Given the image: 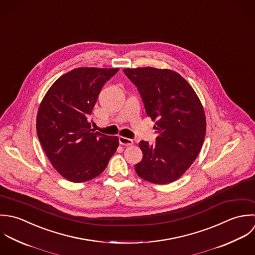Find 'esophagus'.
<instances>
[{"instance_id":"1","label":"esophagus","mask_w":255,"mask_h":255,"mask_svg":"<svg viewBox=\"0 0 255 255\" xmlns=\"http://www.w3.org/2000/svg\"><path fill=\"white\" fill-rule=\"evenodd\" d=\"M119 143H120L121 145H123V146H132V145L134 144L133 140H131V139H129V138L122 137V136L119 137Z\"/></svg>"}]
</instances>
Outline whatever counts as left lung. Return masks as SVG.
<instances>
[{
    "instance_id": "1",
    "label": "left lung",
    "mask_w": 255,
    "mask_h": 255,
    "mask_svg": "<svg viewBox=\"0 0 255 255\" xmlns=\"http://www.w3.org/2000/svg\"><path fill=\"white\" fill-rule=\"evenodd\" d=\"M137 87L147 114L155 120V143L141 141L137 174L154 184L178 179L193 163L203 145L206 117L198 96L178 73L152 67L124 69Z\"/></svg>"
}]
</instances>
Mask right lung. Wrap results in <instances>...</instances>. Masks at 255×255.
<instances>
[{
  "mask_svg": "<svg viewBox=\"0 0 255 255\" xmlns=\"http://www.w3.org/2000/svg\"><path fill=\"white\" fill-rule=\"evenodd\" d=\"M118 70L74 69L52 85L39 105V142L53 167L72 182L99 176L118 148V137L95 133L88 121L103 85Z\"/></svg>",
  "mask_w": 255,
  "mask_h": 255,
  "instance_id": "add662e5",
  "label": "right lung"
}]
</instances>
